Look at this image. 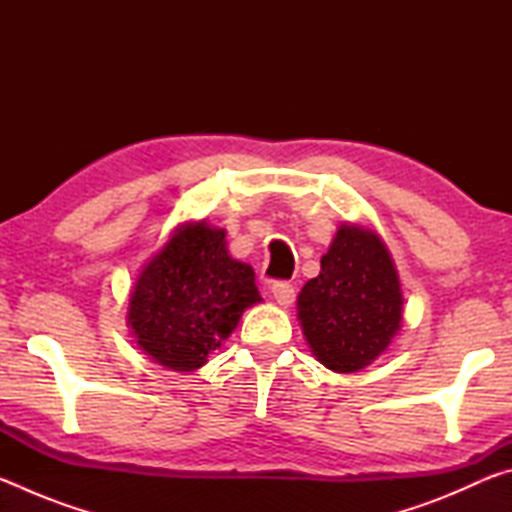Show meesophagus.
Here are the masks:
<instances>
[{
  "instance_id": "esophagus-1",
  "label": "esophagus",
  "mask_w": 512,
  "mask_h": 512,
  "mask_svg": "<svg viewBox=\"0 0 512 512\" xmlns=\"http://www.w3.org/2000/svg\"><path fill=\"white\" fill-rule=\"evenodd\" d=\"M271 293H273V298L280 307H289L293 298H296V289H293L289 282H273Z\"/></svg>"
}]
</instances>
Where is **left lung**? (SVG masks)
<instances>
[{"instance_id": "left-lung-1", "label": "left lung", "mask_w": 512, "mask_h": 512, "mask_svg": "<svg viewBox=\"0 0 512 512\" xmlns=\"http://www.w3.org/2000/svg\"><path fill=\"white\" fill-rule=\"evenodd\" d=\"M296 305L311 354L325 368L348 375L379 359L402 329L404 296L377 232L341 223Z\"/></svg>"}]
</instances>
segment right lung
Instances as JSON below:
<instances>
[{"label":"right lung","mask_w":512,"mask_h":512,"mask_svg":"<svg viewBox=\"0 0 512 512\" xmlns=\"http://www.w3.org/2000/svg\"><path fill=\"white\" fill-rule=\"evenodd\" d=\"M257 302L253 266L228 253L225 230L205 219L185 221L135 277L126 325L158 366L194 372Z\"/></svg>","instance_id":"obj_1"}]
</instances>
